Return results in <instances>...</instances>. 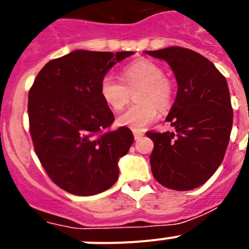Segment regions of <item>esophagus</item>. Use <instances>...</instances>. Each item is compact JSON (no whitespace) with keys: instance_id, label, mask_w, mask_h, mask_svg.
Segmentation results:
<instances>
[{"instance_id":"34e87169","label":"esophagus","mask_w":249,"mask_h":249,"mask_svg":"<svg viewBox=\"0 0 249 249\" xmlns=\"http://www.w3.org/2000/svg\"><path fill=\"white\" fill-rule=\"evenodd\" d=\"M133 136H135L136 140H140V138H142V136H143V133L140 131H133Z\"/></svg>"}]
</instances>
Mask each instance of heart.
I'll list each match as a JSON object with an SVG mask.
<instances>
[{
	"mask_svg": "<svg viewBox=\"0 0 249 249\" xmlns=\"http://www.w3.org/2000/svg\"><path fill=\"white\" fill-rule=\"evenodd\" d=\"M120 80L106 74L100 82V94L112 111H121L135 93L137 103L118 117L120 126L135 131L144 129L158 118V109L169 108L175 97V86L164 76L163 68L149 59H136L122 68Z\"/></svg>",
	"mask_w": 249,
	"mask_h": 249,
	"instance_id": "obj_1",
	"label": "heart"
}]
</instances>
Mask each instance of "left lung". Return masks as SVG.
I'll use <instances>...</instances> for the list:
<instances>
[{"instance_id": "8db88e82", "label": "left lung", "mask_w": 249, "mask_h": 249, "mask_svg": "<svg viewBox=\"0 0 249 249\" xmlns=\"http://www.w3.org/2000/svg\"><path fill=\"white\" fill-rule=\"evenodd\" d=\"M175 72L177 97L166 121L175 132L148 131L152 173L162 186L190 191L212 177L223 160L233 124L227 81L211 61L188 48L146 51Z\"/></svg>"}]
</instances>
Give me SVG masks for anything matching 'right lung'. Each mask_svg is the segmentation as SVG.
<instances>
[{
  "mask_svg": "<svg viewBox=\"0 0 249 249\" xmlns=\"http://www.w3.org/2000/svg\"><path fill=\"white\" fill-rule=\"evenodd\" d=\"M133 52L77 50L45 65L28 92L34 148L59 188L76 196L108 190L118 178V160L128 152V127L109 131L114 116L100 94L109 68Z\"/></svg>",
  "mask_w": 249,
  "mask_h": 249,
  "instance_id": "obj_1",
  "label": "right lung"
}]
</instances>
